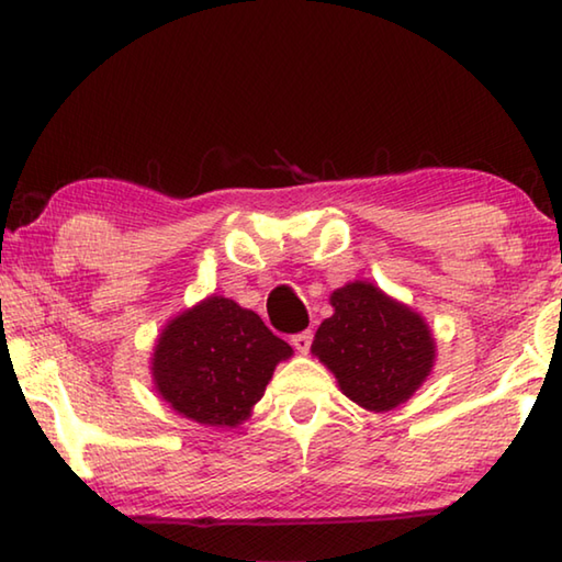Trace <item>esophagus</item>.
<instances>
[{"label":"esophagus","instance_id":"34e87169","mask_svg":"<svg viewBox=\"0 0 562 562\" xmlns=\"http://www.w3.org/2000/svg\"><path fill=\"white\" fill-rule=\"evenodd\" d=\"M311 342H313V333L311 330H303V333H296V336L291 338V346L296 348L301 356H306L308 352V348H311Z\"/></svg>","mask_w":562,"mask_h":562}]
</instances>
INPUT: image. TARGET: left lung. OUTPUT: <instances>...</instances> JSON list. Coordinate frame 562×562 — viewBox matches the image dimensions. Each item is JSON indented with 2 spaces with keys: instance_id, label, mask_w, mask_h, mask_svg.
I'll return each mask as SVG.
<instances>
[{
  "instance_id": "1",
  "label": "left lung",
  "mask_w": 562,
  "mask_h": 562,
  "mask_svg": "<svg viewBox=\"0 0 562 562\" xmlns=\"http://www.w3.org/2000/svg\"><path fill=\"white\" fill-rule=\"evenodd\" d=\"M330 318L313 338V356L336 375L342 395L370 412L395 409L435 368L437 346L425 318L368 281L333 291Z\"/></svg>"
}]
</instances>
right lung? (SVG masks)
I'll list each match as a JSON object with an SVG mask.
<instances>
[{
  "mask_svg": "<svg viewBox=\"0 0 562 562\" xmlns=\"http://www.w3.org/2000/svg\"><path fill=\"white\" fill-rule=\"evenodd\" d=\"M293 356L254 311L210 296L167 323L153 352L155 390L182 417L236 427L263 397L276 366Z\"/></svg>",
  "mask_w": 562,
  "mask_h": 562,
  "instance_id": "1",
  "label": "right lung"
}]
</instances>
